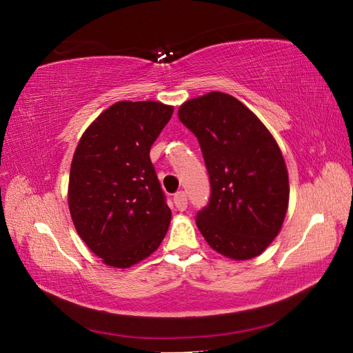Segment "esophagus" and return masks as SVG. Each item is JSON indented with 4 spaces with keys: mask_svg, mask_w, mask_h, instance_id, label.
<instances>
[{
    "mask_svg": "<svg viewBox=\"0 0 353 353\" xmlns=\"http://www.w3.org/2000/svg\"><path fill=\"white\" fill-rule=\"evenodd\" d=\"M172 201H174V205L179 211H185V209L188 208V199H186V194L183 191H179L174 196V199H172Z\"/></svg>",
    "mask_w": 353,
    "mask_h": 353,
    "instance_id": "1",
    "label": "esophagus"
}]
</instances>
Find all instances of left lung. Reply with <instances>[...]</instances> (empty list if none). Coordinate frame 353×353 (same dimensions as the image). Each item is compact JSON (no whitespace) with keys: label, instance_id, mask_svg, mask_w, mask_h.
<instances>
[{"label":"left lung","instance_id":"8db88e82","mask_svg":"<svg viewBox=\"0 0 353 353\" xmlns=\"http://www.w3.org/2000/svg\"><path fill=\"white\" fill-rule=\"evenodd\" d=\"M179 119L196 134L211 181L197 228L215 252L256 258L279 234L288 209V171L265 124L235 97L212 91L185 101Z\"/></svg>","mask_w":353,"mask_h":353}]
</instances>
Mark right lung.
Segmentation results:
<instances>
[{"mask_svg": "<svg viewBox=\"0 0 353 353\" xmlns=\"http://www.w3.org/2000/svg\"><path fill=\"white\" fill-rule=\"evenodd\" d=\"M172 110L161 101H118L89 124L74 152L71 219L89 250L109 267L138 264L167 235L171 209L150 148Z\"/></svg>", "mask_w": 353, "mask_h": 353, "instance_id": "1", "label": "right lung"}]
</instances>
